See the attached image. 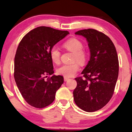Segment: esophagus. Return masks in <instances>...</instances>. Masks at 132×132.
<instances>
[{"label":"esophagus","instance_id":"esophagus-1","mask_svg":"<svg viewBox=\"0 0 132 132\" xmlns=\"http://www.w3.org/2000/svg\"><path fill=\"white\" fill-rule=\"evenodd\" d=\"M68 80H69V78H66V77H64V81L66 82V81H68Z\"/></svg>","mask_w":132,"mask_h":132}]
</instances>
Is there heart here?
Masks as SVG:
<instances>
[{
	"mask_svg": "<svg viewBox=\"0 0 132 132\" xmlns=\"http://www.w3.org/2000/svg\"><path fill=\"white\" fill-rule=\"evenodd\" d=\"M63 47L67 50L73 52L72 62H75L70 64H63L57 69V72L64 77H72L79 70L80 67L78 63L80 64L85 63L88 59V54L83 48V43L77 38L69 39L64 43ZM50 56L54 63H60L61 52L56 46H53L50 48ZM76 61L78 62H76Z\"/></svg>",
	"mask_w": 132,
	"mask_h": 132,
	"instance_id": "heart-1",
	"label": "heart"
}]
</instances>
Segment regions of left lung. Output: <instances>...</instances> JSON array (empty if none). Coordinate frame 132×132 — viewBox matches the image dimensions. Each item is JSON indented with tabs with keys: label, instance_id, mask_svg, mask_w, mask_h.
Masks as SVG:
<instances>
[{
	"label": "left lung",
	"instance_id": "8db88e82",
	"mask_svg": "<svg viewBox=\"0 0 132 132\" xmlns=\"http://www.w3.org/2000/svg\"><path fill=\"white\" fill-rule=\"evenodd\" d=\"M75 34L86 38L91 54L83 77L75 78L74 101L84 111L94 112L104 107L114 94L119 69L117 51L111 39L96 29H82Z\"/></svg>",
	"mask_w": 132,
	"mask_h": 132
}]
</instances>
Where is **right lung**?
<instances>
[{"mask_svg":"<svg viewBox=\"0 0 132 132\" xmlns=\"http://www.w3.org/2000/svg\"><path fill=\"white\" fill-rule=\"evenodd\" d=\"M69 34L48 27L35 28L23 37L14 60V78L22 97L32 107L42 109L54 101L56 92L63 84L62 76L53 74L50 50ZM47 77V76H46Z\"/></svg>","mask_w":132,"mask_h":132,"instance_id":"right-lung-1","label":"right lung"}]
</instances>
